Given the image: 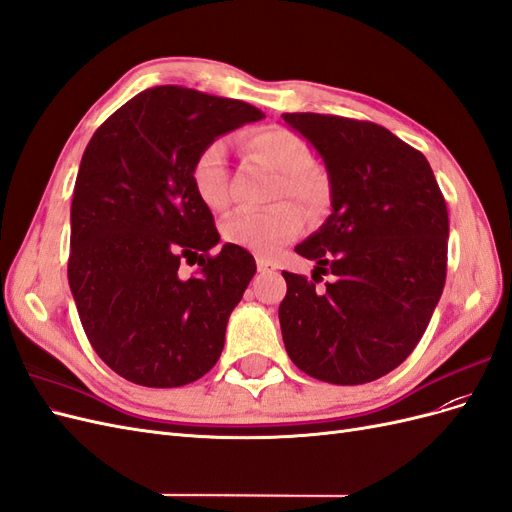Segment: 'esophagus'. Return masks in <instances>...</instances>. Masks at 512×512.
<instances>
[{
    "label": "esophagus",
    "instance_id": "esophagus-1",
    "mask_svg": "<svg viewBox=\"0 0 512 512\" xmlns=\"http://www.w3.org/2000/svg\"><path fill=\"white\" fill-rule=\"evenodd\" d=\"M256 267H258V271L260 273H271V271H275L277 267H275V262H271L269 258H262V256H258L256 258Z\"/></svg>",
    "mask_w": 512,
    "mask_h": 512
}]
</instances>
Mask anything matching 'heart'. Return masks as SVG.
<instances>
[{
    "mask_svg": "<svg viewBox=\"0 0 512 512\" xmlns=\"http://www.w3.org/2000/svg\"><path fill=\"white\" fill-rule=\"evenodd\" d=\"M243 147L256 160L280 170L273 198H292L309 213L320 215L331 205V181L327 173L309 162V147L303 138L288 128L271 126L243 136ZM190 179L196 196L211 211H224L230 205L228 149L213 141L198 151L192 162ZM305 226L303 211L282 200L262 211H239L222 226L228 243L258 254H273L299 235Z\"/></svg>",
    "mask_w": 512,
    "mask_h": 512,
    "instance_id": "heart-1",
    "label": "heart"
}]
</instances>
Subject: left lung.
Instances as JSON below:
<instances>
[{
  "label": "left lung",
  "mask_w": 512,
  "mask_h": 512,
  "mask_svg": "<svg viewBox=\"0 0 512 512\" xmlns=\"http://www.w3.org/2000/svg\"><path fill=\"white\" fill-rule=\"evenodd\" d=\"M314 145L331 181V215L294 252L316 262L311 280L282 271L280 324L301 371L365 384L404 363L446 280L448 211L421 151L371 121L284 113ZM320 274L334 280L320 291Z\"/></svg>",
  "instance_id": "left-lung-1"
}]
</instances>
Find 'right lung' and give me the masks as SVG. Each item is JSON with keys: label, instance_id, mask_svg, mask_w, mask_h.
I'll list each match as a JSON object with an SVG mask.
<instances>
[{"label": "right lung", "instance_id": "add662e5", "mask_svg": "<svg viewBox=\"0 0 512 512\" xmlns=\"http://www.w3.org/2000/svg\"><path fill=\"white\" fill-rule=\"evenodd\" d=\"M241 100L162 85L145 89L91 136L70 209L68 282L91 348L115 374L151 389L203 378L228 316L256 273L220 243L190 168L215 138L258 121ZM183 261L199 262L183 278Z\"/></svg>", "mask_w": 512, "mask_h": 512}]
</instances>
